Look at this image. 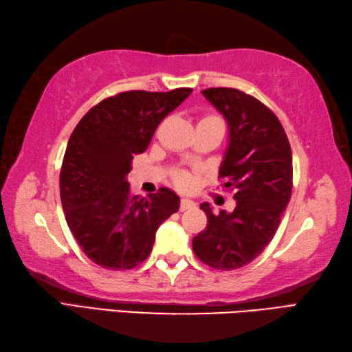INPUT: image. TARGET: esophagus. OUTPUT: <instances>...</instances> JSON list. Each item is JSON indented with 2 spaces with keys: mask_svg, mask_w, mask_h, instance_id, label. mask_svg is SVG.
<instances>
[{
  "mask_svg": "<svg viewBox=\"0 0 352 352\" xmlns=\"http://www.w3.org/2000/svg\"><path fill=\"white\" fill-rule=\"evenodd\" d=\"M196 204L192 202V200L190 199H181V211H185V210H191V208H195Z\"/></svg>",
  "mask_w": 352,
  "mask_h": 352,
  "instance_id": "34e87169",
  "label": "esophagus"
}]
</instances>
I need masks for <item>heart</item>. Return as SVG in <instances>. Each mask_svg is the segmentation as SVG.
<instances>
[{
  "instance_id": "obj_1",
  "label": "heart",
  "mask_w": 352,
  "mask_h": 352,
  "mask_svg": "<svg viewBox=\"0 0 352 352\" xmlns=\"http://www.w3.org/2000/svg\"><path fill=\"white\" fill-rule=\"evenodd\" d=\"M205 121H217V123H221V120L217 116H206L200 120V123H205ZM175 184L177 186H181V188H188V186L191 185V181H190L188 175L177 173V175H175Z\"/></svg>"
}]
</instances>
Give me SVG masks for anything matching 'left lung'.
I'll use <instances>...</instances> for the list:
<instances>
[{"mask_svg":"<svg viewBox=\"0 0 352 352\" xmlns=\"http://www.w3.org/2000/svg\"><path fill=\"white\" fill-rule=\"evenodd\" d=\"M202 94L225 117L229 146L219 177L235 190L232 212L202 204L208 225L192 239L200 261L217 270L246 266L274 239L293 186L292 148L283 124L260 100L234 88Z\"/></svg>","mask_w":352,"mask_h":352,"instance_id":"obj_1","label":"left lung"}]
</instances>
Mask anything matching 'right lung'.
<instances>
[{
  "mask_svg": "<svg viewBox=\"0 0 352 352\" xmlns=\"http://www.w3.org/2000/svg\"><path fill=\"white\" fill-rule=\"evenodd\" d=\"M191 92H120L86 112L69 136L60 168L63 212L85 255L103 269L141 264L157 228L179 210L176 192L133 196L126 177L133 155L146 152L156 127Z\"/></svg>",
  "mask_w": 352,
  "mask_h": 352,
  "instance_id": "add662e5",
  "label": "right lung"
}]
</instances>
